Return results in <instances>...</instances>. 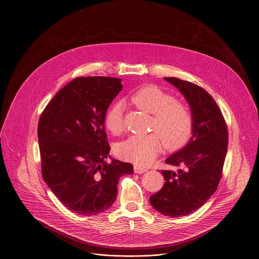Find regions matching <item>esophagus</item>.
I'll use <instances>...</instances> for the list:
<instances>
[{
  "label": "esophagus",
  "mask_w": 259,
  "mask_h": 259,
  "mask_svg": "<svg viewBox=\"0 0 259 259\" xmlns=\"http://www.w3.org/2000/svg\"><path fill=\"white\" fill-rule=\"evenodd\" d=\"M134 171H135L136 174H143V172L147 171V168L144 167V166H141L139 164H135V165H134Z\"/></svg>",
  "instance_id": "34e87169"
}]
</instances>
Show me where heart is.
Returning a JSON list of instances; mask_svg holds the SVG:
<instances>
[{"label":"heart","mask_w":259,"mask_h":259,"mask_svg":"<svg viewBox=\"0 0 259 259\" xmlns=\"http://www.w3.org/2000/svg\"><path fill=\"white\" fill-rule=\"evenodd\" d=\"M132 102L154 115L152 124L166 148H177L185 143L192 130V115L189 109L175 100L169 94L156 85H144L132 96ZM124 107L121 102L113 103L105 114V126L113 134L124 129ZM161 149L158 135H134L120 143L118 155L123 159L138 164H149Z\"/></svg>","instance_id":"obj_1"}]
</instances>
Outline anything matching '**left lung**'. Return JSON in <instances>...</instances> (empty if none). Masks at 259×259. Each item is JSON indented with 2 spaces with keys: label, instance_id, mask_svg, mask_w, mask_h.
<instances>
[{
  "label": "left lung",
  "instance_id": "8db88e82",
  "mask_svg": "<svg viewBox=\"0 0 259 259\" xmlns=\"http://www.w3.org/2000/svg\"><path fill=\"white\" fill-rule=\"evenodd\" d=\"M187 100L192 115V137L165 159L162 188L150 197L164 216L181 217L199 209L214 194L222 178L228 150V128L214 99L199 85L179 78H164Z\"/></svg>",
  "mask_w": 259,
  "mask_h": 259
}]
</instances>
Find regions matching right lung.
<instances>
[{
    "label": "right lung",
    "instance_id": "right-lung-1",
    "mask_svg": "<svg viewBox=\"0 0 259 259\" xmlns=\"http://www.w3.org/2000/svg\"><path fill=\"white\" fill-rule=\"evenodd\" d=\"M121 90L117 78H76L60 90L40 116L42 177L62 204L79 215H98L110 208L120 178L133 174L129 162H106L110 147L105 114Z\"/></svg>",
    "mask_w": 259,
    "mask_h": 259
}]
</instances>
